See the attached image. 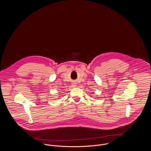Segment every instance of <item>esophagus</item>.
Instances as JSON below:
<instances>
[{
  "mask_svg": "<svg viewBox=\"0 0 151 151\" xmlns=\"http://www.w3.org/2000/svg\"><path fill=\"white\" fill-rule=\"evenodd\" d=\"M72 85H73V86H75V84H72Z\"/></svg>",
  "mask_w": 151,
  "mask_h": 151,
  "instance_id": "34e87169",
  "label": "esophagus"
}]
</instances>
